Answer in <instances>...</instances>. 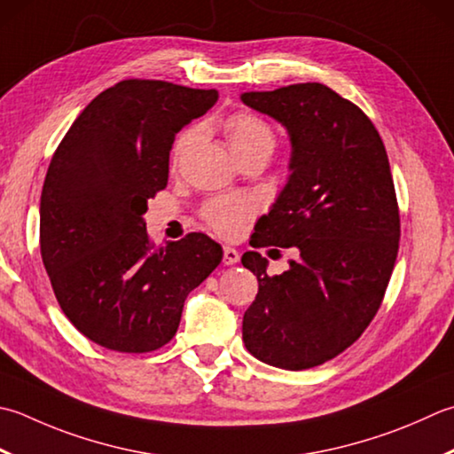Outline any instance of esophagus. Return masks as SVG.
<instances>
[{"instance_id": "34e87169", "label": "esophagus", "mask_w": 454, "mask_h": 454, "mask_svg": "<svg viewBox=\"0 0 454 454\" xmlns=\"http://www.w3.org/2000/svg\"><path fill=\"white\" fill-rule=\"evenodd\" d=\"M222 262H224L226 265H234V263H238V262H239V252H238V250H234V247L226 246V247H224V257H222Z\"/></svg>"}]
</instances>
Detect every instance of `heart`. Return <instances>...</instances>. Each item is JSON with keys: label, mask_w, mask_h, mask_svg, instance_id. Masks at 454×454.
<instances>
[{"label": "heart", "mask_w": 454, "mask_h": 454, "mask_svg": "<svg viewBox=\"0 0 454 454\" xmlns=\"http://www.w3.org/2000/svg\"><path fill=\"white\" fill-rule=\"evenodd\" d=\"M226 139L232 153L244 155L247 151L275 147V133L262 118L250 112H238L230 115L226 121ZM194 131L189 129L181 133L175 144V159L191 145ZM257 210V202L250 197H218L204 204L202 218L207 224L224 238H236L244 232L246 222L254 216Z\"/></svg>", "instance_id": "b5f03b06"}]
</instances>
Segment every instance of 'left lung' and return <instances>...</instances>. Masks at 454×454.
Segmentation results:
<instances>
[{
	"label": "left lung",
	"instance_id": "obj_1",
	"mask_svg": "<svg viewBox=\"0 0 454 454\" xmlns=\"http://www.w3.org/2000/svg\"><path fill=\"white\" fill-rule=\"evenodd\" d=\"M239 98L291 141L287 184L250 246L299 255L273 278L262 254L242 255L260 286L244 313V344L270 366L307 370L356 342L381 305L399 247L392 171L374 123L325 84Z\"/></svg>",
	"mask_w": 454,
	"mask_h": 454
}]
</instances>
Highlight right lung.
I'll list each match as a JSON object with an SVG mask.
<instances>
[{"label": "right lung", "mask_w": 454, "mask_h": 454, "mask_svg": "<svg viewBox=\"0 0 454 454\" xmlns=\"http://www.w3.org/2000/svg\"><path fill=\"white\" fill-rule=\"evenodd\" d=\"M216 100V90L121 80L86 106L51 159L41 257L62 313L104 348H161L186 295L222 262L200 232L155 247L144 218L167 186L175 136Z\"/></svg>", "instance_id": "add662e5"}]
</instances>
